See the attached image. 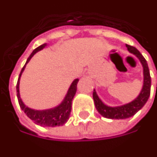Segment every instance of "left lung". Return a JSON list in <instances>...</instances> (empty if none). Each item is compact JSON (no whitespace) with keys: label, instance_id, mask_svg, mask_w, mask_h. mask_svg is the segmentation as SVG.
<instances>
[{"label":"left lung","instance_id":"obj_1","mask_svg":"<svg viewBox=\"0 0 157 157\" xmlns=\"http://www.w3.org/2000/svg\"><path fill=\"white\" fill-rule=\"evenodd\" d=\"M126 47L128 48V52L134 54L140 59V63L143 66V87H142V90H141L140 94H139V96L136 98L134 100H132V102L126 104V105L116 106V107H110V106L105 105L101 101V99L98 98L96 91L94 89L93 98H94L95 107L98 113L105 118L126 119V118H129V117L134 116L140 109L143 108V106L147 102L148 98L150 97V94H151V79L146 60L137 48L132 47L130 45H126Z\"/></svg>","mask_w":157,"mask_h":157}]
</instances>
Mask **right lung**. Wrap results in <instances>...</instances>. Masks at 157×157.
<instances>
[{
	"instance_id": "obj_1",
	"label": "right lung",
	"mask_w": 157,
	"mask_h": 157,
	"mask_svg": "<svg viewBox=\"0 0 157 157\" xmlns=\"http://www.w3.org/2000/svg\"><path fill=\"white\" fill-rule=\"evenodd\" d=\"M46 46H47L46 43L43 45H40V47H38L33 51L32 53L28 58L25 66L23 67L21 72L19 74V76H18L17 86H16L17 97V100H18V104H19V106H20L22 110H24V112L26 114V116L29 117V119H31L35 123L40 125V126H42V127H56V126L59 127V126H63V124H65L67 122V121L69 120V118H70V115H71V112L72 99H73V98H74L75 93H76L77 83L79 82V79H75V80L73 81L62 103L58 106L52 108V109L36 110V109L29 108L28 106H26L24 104V102L22 101L20 94H19V81H20V77H21L23 71H25L26 64L29 63V61L33 56L35 55L38 51H40L41 49H43Z\"/></svg>"
}]
</instances>
